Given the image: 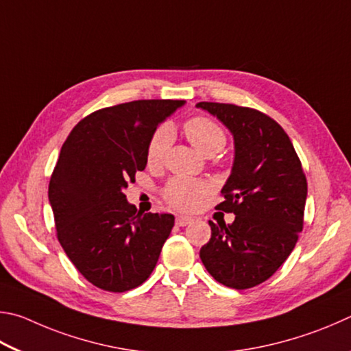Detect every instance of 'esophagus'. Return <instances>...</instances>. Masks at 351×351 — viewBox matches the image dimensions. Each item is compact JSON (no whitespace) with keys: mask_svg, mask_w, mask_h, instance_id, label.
Instances as JSON below:
<instances>
[{"mask_svg":"<svg viewBox=\"0 0 351 351\" xmlns=\"http://www.w3.org/2000/svg\"><path fill=\"white\" fill-rule=\"evenodd\" d=\"M193 219L191 217H186V216H177L176 217V225L177 226H186L188 223H191Z\"/></svg>","mask_w":351,"mask_h":351,"instance_id":"34e87169","label":"esophagus"}]
</instances>
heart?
Listing matches in <instances>:
<instances>
[{
  "instance_id": "1",
  "label": "heart",
  "mask_w": 351,
  "mask_h": 351,
  "mask_svg": "<svg viewBox=\"0 0 351 351\" xmlns=\"http://www.w3.org/2000/svg\"><path fill=\"white\" fill-rule=\"evenodd\" d=\"M186 138L195 149L205 156H214L226 143V134L216 121L205 115H195L183 125ZM172 141L169 126L162 125L151 134L146 145V160L149 165H158L168 152ZM211 191V186L204 180H194L188 177H174L163 188V199L176 210L193 211Z\"/></svg>"
}]
</instances>
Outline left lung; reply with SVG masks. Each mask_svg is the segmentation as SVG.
<instances>
[{
  "label": "left lung",
  "mask_w": 351,
  "mask_h": 351,
  "mask_svg": "<svg viewBox=\"0 0 351 351\" xmlns=\"http://www.w3.org/2000/svg\"><path fill=\"white\" fill-rule=\"evenodd\" d=\"M234 135L236 157L223 202L231 225L210 220L211 239L200 259L225 287L247 290L278 271L304 228L306 177L290 137L271 117L231 103L200 101Z\"/></svg>",
  "instance_id": "8db88e82"
}]
</instances>
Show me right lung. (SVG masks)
<instances>
[{
    "label": "right lung",
    "mask_w": 351,
    "mask_h": 351,
    "mask_svg": "<svg viewBox=\"0 0 351 351\" xmlns=\"http://www.w3.org/2000/svg\"><path fill=\"white\" fill-rule=\"evenodd\" d=\"M183 103L135 100L98 109L61 146L49 182L58 242L83 278L104 291L143 284L171 234L172 214L141 217L123 191L145 169L151 134Z\"/></svg>",
    "instance_id": "obj_1"
}]
</instances>
